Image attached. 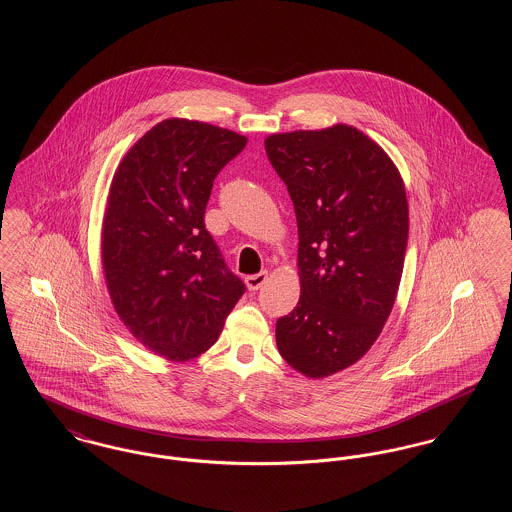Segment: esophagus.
Listing matches in <instances>:
<instances>
[{
  "label": "esophagus",
  "instance_id": "1",
  "mask_svg": "<svg viewBox=\"0 0 512 512\" xmlns=\"http://www.w3.org/2000/svg\"><path fill=\"white\" fill-rule=\"evenodd\" d=\"M266 281H268V271H260V273H256V275H248V277H246V287H248L250 291H258Z\"/></svg>",
  "mask_w": 512,
  "mask_h": 512
}]
</instances>
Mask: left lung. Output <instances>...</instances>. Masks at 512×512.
I'll return each mask as SVG.
<instances>
[{"label":"left lung","mask_w":512,"mask_h":512,"mask_svg":"<svg viewBox=\"0 0 512 512\" xmlns=\"http://www.w3.org/2000/svg\"><path fill=\"white\" fill-rule=\"evenodd\" d=\"M298 225L300 298L277 320L281 356L308 377L349 368L376 343L403 275V179L372 138L349 125L266 138Z\"/></svg>","instance_id":"1"}]
</instances>
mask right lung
<instances>
[{"instance_id":"1","label":"right lung","mask_w":512,"mask_h":512,"mask_svg":"<svg viewBox=\"0 0 512 512\" xmlns=\"http://www.w3.org/2000/svg\"><path fill=\"white\" fill-rule=\"evenodd\" d=\"M246 138L189 119H165L119 165L102 233L115 312L136 339L165 358L210 349L244 295L204 214L217 173Z\"/></svg>"}]
</instances>
